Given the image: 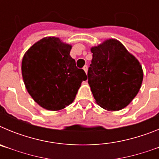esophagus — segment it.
Wrapping results in <instances>:
<instances>
[{
    "label": "esophagus",
    "mask_w": 159,
    "mask_h": 159,
    "mask_svg": "<svg viewBox=\"0 0 159 159\" xmlns=\"http://www.w3.org/2000/svg\"><path fill=\"white\" fill-rule=\"evenodd\" d=\"M88 66H87V65H85L84 67H83V69H84V71H85L86 74H87V73H88Z\"/></svg>",
    "instance_id": "1"
}]
</instances>
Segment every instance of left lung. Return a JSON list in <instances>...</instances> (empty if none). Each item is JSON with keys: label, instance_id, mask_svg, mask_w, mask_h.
Segmentation results:
<instances>
[{"label": "left lung", "instance_id": "8db88e82", "mask_svg": "<svg viewBox=\"0 0 159 159\" xmlns=\"http://www.w3.org/2000/svg\"><path fill=\"white\" fill-rule=\"evenodd\" d=\"M88 84L95 102L105 110L123 109L139 92L143 71L139 61L123 43L108 39L91 48Z\"/></svg>", "mask_w": 159, "mask_h": 159}]
</instances>
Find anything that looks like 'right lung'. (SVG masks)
I'll return each mask as SVG.
<instances>
[{
    "label": "right lung",
    "mask_w": 159,
    "mask_h": 159,
    "mask_svg": "<svg viewBox=\"0 0 159 159\" xmlns=\"http://www.w3.org/2000/svg\"><path fill=\"white\" fill-rule=\"evenodd\" d=\"M71 45L58 37H44L25 53L21 72L25 88L36 103L60 111L74 101L88 77L70 56Z\"/></svg>",
    "instance_id": "right-lung-1"
}]
</instances>
